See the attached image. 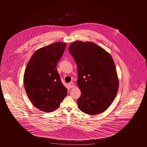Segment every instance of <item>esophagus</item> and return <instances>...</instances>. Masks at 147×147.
<instances>
[{
    "mask_svg": "<svg viewBox=\"0 0 147 147\" xmlns=\"http://www.w3.org/2000/svg\"><path fill=\"white\" fill-rule=\"evenodd\" d=\"M68 86H69V87L71 88H74V87H75V85H74V84L73 82H71L70 83H69V84H68Z\"/></svg>",
    "mask_w": 147,
    "mask_h": 147,
    "instance_id": "34e87169",
    "label": "esophagus"
}]
</instances>
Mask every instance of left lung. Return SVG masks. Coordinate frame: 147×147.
<instances>
[{"mask_svg": "<svg viewBox=\"0 0 147 147\" xmlns=\"http://www.w3.org/2000/svg\"><path fill=\"white\" fill-rule=\"evenodd\" d=\"M69 52L76 61L81 90L77 100L81 111L89 115L105 111L115 98L119 79L111 55L93 42L71 43Z\"/></svg>", "mask_w": 147, "mask_h": 147, "instance_id": "obj_1", "label": "left lung"}]
</instances>
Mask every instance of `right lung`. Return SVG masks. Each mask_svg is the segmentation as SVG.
I'll return each instance as SVG.
<instances>
[{
  "label": "right lung",
  "mask_w": 147,
  "mask_h": 147,
  "mask_svg": "<svg viewBox=\"0 0 147 147\" xmlns=\"http://www.w3.org/2000/svg\"><path fill=\"white\" fill-rule=\"evenodd\" d=\"M66 45L57 42L37 49L27 65L24 74L25 90L33 106L41 111H55L67 95L57 70Z\"/></svg>",
  "instance_id": "right-lung-1"
}]
</instances>
